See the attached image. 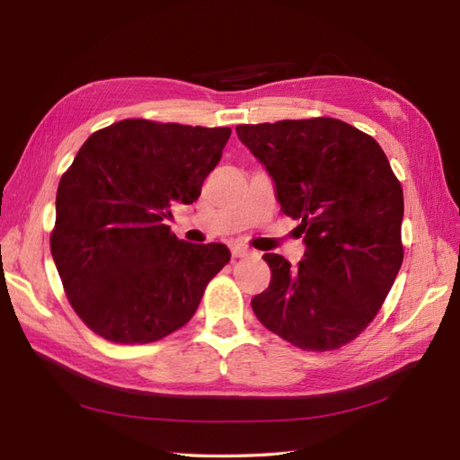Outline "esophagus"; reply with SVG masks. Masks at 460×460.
I'll return each mask as SVG.
<instances>
[{
    "label": "esophagus",
    "instance_id": "34e87169",
    "mask_svg": "<svg viewBox=\"0 0 460 460\" xmlns=\"http://www.w3.org/2000/svg\"><path fill=\"white\" fill-rule=\"evenodd\" d=\"M231 252H233V257L239 259V257H247L249 255V249L245 245H233Z\"/></svg>",
    "mask_w": 460,
    "mask_h": 460
}]
</instances>
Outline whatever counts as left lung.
Returning <instances> with one entry per match:
<instances>
[{
    "instance_id": "obj_1",
    "label": "left lung",
    "mask_w": 460,
    "mask_h": 460,
    "mask_svg": "<svg viewBox=\"0 0 460 460\" xmlns=\"http://www.w3.org/2000/svg\"><path fill=\"white\" fill-rule=\"evenodd\" d=\"M275 183L280 211L300 219L298 267L265 252L269 288L251 300L262 326L326 351L364 332L402 269L403 191L371 136L336 119L237 126Z\"/></svg>"
}]
</instances>
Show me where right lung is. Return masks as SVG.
<instances>
[{
    "label": "right lung",
    "mask_w": 460,
    "mask_h": 460,
    "mask_svg": "<svg viewBox=\"0 0 460 460\" xmlns=\"http://www.w3.org/2000/svg\"><path fill=\"white\" fill-rule=\"evenodd\" d=\"M231 128L122 120L86 140L57 190L51 252L76 314L116 344L172 334L227 265L221 243L170 233L173 203L190 205L219 164Z\"/></svg>",
    "instance_id": "obj_1"
}]
</instances>
